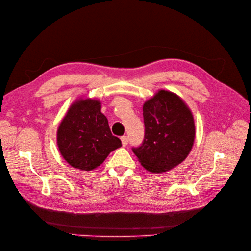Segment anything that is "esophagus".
Masks as SVG:
<instances>
[{
	"instance_id": "esophagus-1",
	"label": "esophagus",
	"mask_w": 251,
	"mask_h": 251,
	"mask_svg": "<svg viewBox=\"0 0 251 251\" xmlns=\"http://www.w3.org/2000/svg\"><path fill=\"white\" fill-rule=\"evenodd\" d=\"M127 143H128V139H127V137H126V136L122 137V144H123V146H124V147H126V146L127 145Z\"/></svg>"
}]
</instances>
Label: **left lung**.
<instances>
[{
    "mask_svg": "<svg viewBox=\"0 0 251 251\" xmlns=\"http://www.w3.org/2000/svg\"><path fill=\"white\" fill-rule=\"evenodd\" d=\"M145 136L133 148L151 173H163L183 162L193 147L195 124L187 104L173 92L159 90L143 105Z\"/></svg>",
    "mask_w": 251,
    "mask_h": 251,
    "instance_id": "8db88e82",
    "label": "left lung"
}]
</instances>
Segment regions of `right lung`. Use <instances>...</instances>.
<instances>
[{"instance_id": "obj_1", "label": "right lung", "mask_w": 251, "mask_h": 251, "mask_svg": "<svg viewBox=\"0 0 251 251\" xmlns=\"http://www.w3.org/2000/svg\"><path fill=\"white\" fill-rule=\"evenodd\" d=\"M57 145L73 168L89 172L121 147L122 141L111 134L108 121L101 112V102L80 98L71 104L60 123Z\"/></svg>"}]
</instances>
